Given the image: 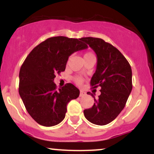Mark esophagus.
<instances>
[{"mask_svg": "<svg viewBox=\"0 0 154 154\" xmlns=\"http://www.w3.org/2000/svg\"><path fill=\"white\" fill-rule=\"evenodd\" d=\"M85 95H86L85 92H84L82 91H80V92H79V97H83V96H85Z\"/></svg>", "mask_w": 154, "mask_h": 154, "instance_id": "obj_1", "label": "esophagus"}]
</instances>
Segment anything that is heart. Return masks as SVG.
Instances as JSON below:
<instances>
[{"label": "heart", "instance_id": "heart-1", "mask_svg": "<svg viewBox=\"0 0 154 154\" xmlns=\"http://www.w3.org/2000/svg\"><path fill=\"white\" fill-rule=\"evenodd\" d=\"M91 54H91V53H86V54L84 55V56H88V55H91ZM75 82L77 83V84H78V85L81 84V83H82V79H81L80 77H75Z\"/></svg>", "mask_w": 154, "mask_h": 154}]
</instances>
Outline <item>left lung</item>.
<instances>
[{
    "instance_id": "8db88e82",
    "label": "left lung",
    "mask_w": 154,
    "mask_h": 154,
    "mask_svg": "<svg viewBox=\"0 0 154 154\" xmlns=\"http://www.w3.org/2000/svg\"><path fill=\"white\" fill-rule=\"evenodd\" d=\"M97 56V66L92 77V88L100 87V95L91 108L84 110L85 117L91 123L106 125L115 119L125 106L132 91V69L122 53L103 39L82 38Z\"/></svg>"
}]
</instances>
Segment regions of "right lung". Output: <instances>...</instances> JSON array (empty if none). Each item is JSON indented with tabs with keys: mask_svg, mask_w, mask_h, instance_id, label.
Listing matches in <instances>:
<instances>
[{
	"mask_svg": "<svg viewBox=\"0 0 154 154\" xmlns=\"http://www.w3.org/2000/svg\"><path fill=\"white\" fill-rule=\"evenodd\" d=\"M88 48L80 39L53 37L29 53L19 71V93L26 111L39 125L52 127L64 119L66 106L78 98L79 91L71 83L56 89V74L66 69L69 56Z\"/></svg>",
	"mask_w": 154,
	"mask_h": 154,
	"instance_id": "add662e5",
	"label": "right lung"
}]
</instances>
